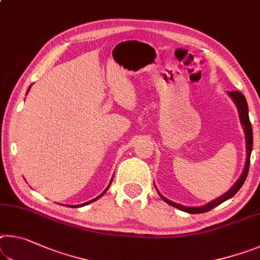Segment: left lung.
Instances as JSON below:
<instances>
[{"mask_svg":"<svg viewBox=\"0 0 260 260\" xmlns=\"http://www.w3.org/2000/svg\"><path fill=\"white\" fill-rule=\"evenodd\" d=\"M230 97L233 98L235 104H236L237 109H238V113H240V119H241V122H242V126L244 127V132H245V141H246V163H245V168H244V171H243V174L241 175L240 178L236 183L234 184V186L229 189L228 192L224 193L223 196H221L220 198H217L212 203H209L205 206H201V207H186V206H182V205H178V204H175L172 203V201L168 200L167 198H164L162 194H158L159 197L162 198V199L166 201L167 204H169L172 207H176L180 209V211L183 212H186L189 214H200V213H206L208 211H211L214 207H216V206H219L220 204L224 203L225 200L230 199V198H233L236 193L238 192V189L242 187V185L244 184L245 179H246V176H248V172H249V167H250V156H251V151H252V145H253V138H252V126H251V122H250V119H249V109H248V103H246V100L244 97V94L241 93L240 91H230L229 92Z\"/></svg>","mask_w":260,"mask_h":260,"instance_id":"left-lung-1","label":"left lung"}]
</instances>
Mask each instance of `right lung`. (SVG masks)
<instances>
[{
	"label": "right lung",
	"mask_w": 260,
	"mask_h": 260,
	"mask_svg": "<svg viewBox=\"0 0 260 260\" xmlns=\"http://www.w3.org/2000/svg\"><path fill=\"white\" fill-rule=\"evenodd\" d=\"M109 187H110V185H109V186H108V188H106V189H105V191H104V192H103V193H102V194H101L100 197L94 198V199H92L91 201H88V203H85V204H81V205H75V206H71V207H73V208H76V207H82V206H85V205H88V204H90V203H92V201H96L97 199H100V198H101V197H103V196H104V193H105L106 191H108V189H109Z\"/></svg>",
	"instance_id": "right-lung-1"
}]
</instances>
